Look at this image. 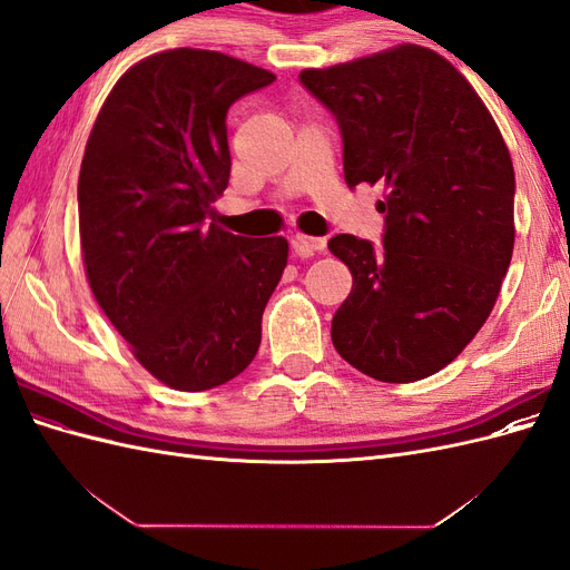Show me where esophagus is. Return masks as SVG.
Listing matches in <instances>:
<instances>
[{"mask_svg":"<svg viewBox=\"0 0 570 570\" xmlns=\"http://www.w3.org/2000/svg\"><path fill=\"white\" fill-rule=\"evenodd\" d=\"M292 245H295V252L308 256L314 252H323L325 249V237H314V235H304V233H297L295 239H292Z\"/></svg>","mask_w":570,"mask_h":570,"instance_id":"1","label":"esophagus"}]
</instances>
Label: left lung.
Returning <instances> with one entry per match:
<instances>
[{
	"instance_id": "1",
	"label": "left lung",
	"mask_w": 570,
	"mask_h": 570,
	"mask_svg": "<svg viewBox=\"0 0 570 570\" xmlns=\"http://www.w3.org/2000/svg\"><path fill=\"white\" fill-rule=\"evenodd\" d=\"M337 118L344 180L383 185V249L335 235L352 292L333 316L337 354L383 383L442 371L488 321L513 254V164L492 114L421 45L304 68Z\"/></svg>"
}]
</instances>
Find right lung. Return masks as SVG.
Returning a JSON list of instances; mask_svg holds the SVG:
<instances>
[{
    "mask_svg": "<svg viewBox=\"0 0 570 570\" xmlns=\"http://www.w3.org/2000/svg\"><path fill=\"white\" fill-rule=\"evenodd\" d=\"M273 80L220 51H159L118 78L85 145V275L132 356L180 392L218 387L252 364L287 266L285 237L206 223L230 178L226 114Z\"/></svg>",
    "mask_w": 570,
    "mask_h": 570,
    "instance_id": "1",
    "label": "right lung"
}]
</instances>
